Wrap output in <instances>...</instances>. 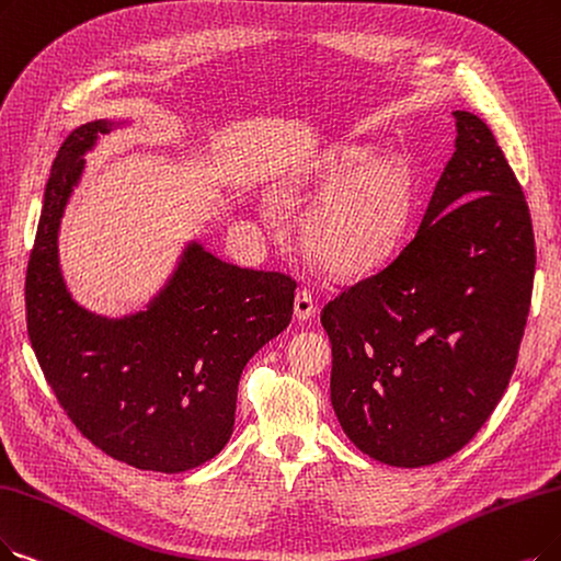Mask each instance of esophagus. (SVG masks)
<instances>
[{
  "mask_svg": "<svg viewBox=\"0 0 561 561\" xmlns=\"http://www.w3.org/2000/svg\"><path fill=\"white\" fill-rule=\"evenodd\" d=\"M312 316H316V301H312V295L308 293V289H299L295 297V318L299 322H304Z\"/></svg>",
  "mask_w": 561,
  "mask_h": 561,
  "instance_id": "esophagus-1",
  "label": "esophagus"
}]
</instances>
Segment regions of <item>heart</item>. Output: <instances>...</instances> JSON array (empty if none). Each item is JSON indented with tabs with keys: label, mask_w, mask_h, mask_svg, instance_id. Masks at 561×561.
Wrapping results in <instances>:
<instances>
[{
	"label": "heart",
	"mask_w": 561,
	"mask_h": 561,
	"mask_svg": "<svg viewBox=\"0 0 561 561\" xmlns=\"http://www.w3.org/2000/svg\"><path fill=\"white\" fill-rule=\"evenodd\" d=\"M341 142L316 153L301 188L320 197L301 220L306 253L329 274L358 276L385 264L405 241L416 211L410 163Z\"/></svg>",
	"instance_id": "obj_1"
}]
</instances>
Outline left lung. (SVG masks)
<instances>
[{
    "mask_svg": "<svg viewBox=\"0 0 561 561\" xmlns=\"http://www.w3.org/2000/svg\"><path fill=\"white\" fill-rule=\"evenodd\" d=\"M421 226L391 264L322 310L331 405L358 451L423 467L454 456L504 396L527 324L534 232L523 188L472 112Z\"/></svg>",
    "mask_w": 561,
    "mask_h": 561,
    "instance_id": "obj_1",
    "label": "left lung"
}]
</instances>
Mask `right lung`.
Returning <instances> with one entry per match:
<instances>
[{
    "label": "right lung",
    "mask_w": 561,
    "mask_h": 561,
    "mask_svg": "<svg viewBox=\"0 0 561 561\" xmlns=\"http://www.w3.org/2000/svg\"><path fill=\"white\" fill-rule=\"evenodd\" d=\"M122 124H82L57 153L27 264V333L59 405L89 442L130 467L179 474L228 444L241 370L293 320L297 283L191 241L145 310L115 320L73 301L59 266L61 216L84 153Z\"/></svg>",
    "instance_id": "right-lung-1"
}]
</instances>
